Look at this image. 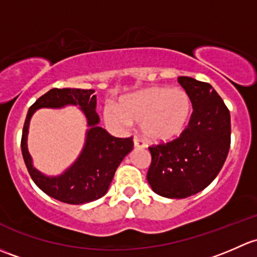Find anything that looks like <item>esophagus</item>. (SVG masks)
Returning <instances> with one entry per match:
<instances>
[{
    "label": "esophagus",
    "instance_id": "obj_1",
    "mask_svg": "<svg viewBox=\"0 0 257 257\" xmlns=\"http://www.w3.org/2000/svg\"><path fill=\"white\" fill-rule=\"evenodd\" d=\"M134 146L136 148H145V142L142 141L141 139H139V137H134Z\"/></svg>",
    "mask_w": 257,
    "mask_h": 257
}]
</instances>
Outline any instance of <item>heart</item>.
<instances>
[{"instance_id": "obj_1", "label": "heart", "mask_w": 257, "mask_h": 257, "mask_svg": "<svg viewBox=\"0 0 257 257\" xmlns=\"http://www.w3.org/2000/svg\"><path fill=\"white\" fill-rule=\"evenodd\" d=\"M190 115V100L183 90L151 88L131 95L121 106L105 105V120L115 127L141 123L142 132L150 141L165 142L176 139L186 127Z\"/></svg>"}]
</instances>
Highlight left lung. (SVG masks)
Instances as JSON below:
<instances>
[{
	"instance_id": "8db88e82",
	"label": "left lung",
	"mask_w": 257,
	"mask_h": 257,
	"mask_svg": "<svg viewBox=\"0 0 257 257\" xmlns=\"http://www.w3.org/2000/svg\"><path fill=\"white\" fill-rule=\"evenodd\" d=\"M193 106L187 127L179 137L152 145L147 181L166 198L190 197L207 188L223 167L229 153L230 112L210 84L179 76Z\"/></svg>"
}]
</instances>
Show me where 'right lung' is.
I'll use <instances>...</instances> for the list:
<instances>
[{
	"label": "right lung",
	"mask_w": 257,
	"mask_h": 257,
	"mask_svg": "<svg viewBox=\"0 0 257 257\" xmlns=\"http://www.w3.org/2000/svg\"><path fill=\"white\" fill-rule=\"evenodd\" d=\"M95 90L58 89L49 90L30 107L23 125L21 148L31 178L46 194L68 204H84L106 194L116 169L121 161L134 148L132 137L118 139L111 136L105 128L97 126L100 118L95 111ZM79 104L86 113L88 125L87 142L83 152L72 167L58 177H47L31 165L27 148L29 120L36 109L42 107H61Z\"/></svg>",
	"instance_id": "right-lung-1"
}]
</instances>
